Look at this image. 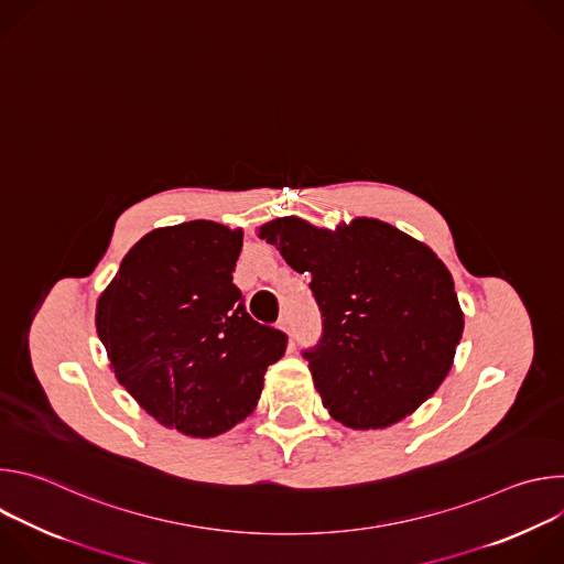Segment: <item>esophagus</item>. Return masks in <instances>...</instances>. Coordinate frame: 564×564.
I'll use <instances>...</instances> for the list:
<instances>
[{"mask_svg":"<svg viewBox=\"0 0 564 564\" xmlns=\"http://www.w3.org/2000/svg\"><path fill=\"white\" fill-rule=\"evenodd\" d=\"M281 328H283L285 333H290V335H292L294 324H292V316H290V314H283V316H281Z\"/></svg>","mask_w":564,"mask_h":564,"instance_id":"34e87169","label":"esophagus"}]
</instances>
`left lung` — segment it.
Segmentation results:
<instances>
[{
  "mask_svg": "<svg viewBox=\"0 0 564 564\" xmlns=\"http://www.w3.org/2000/svg\"><path fill=\"white\" fill-rule=\"evenodd\" d=\"M259 236L312 276L321 337L301 355L337 422L383 429L440 388L464 316L451 272L424 243L375 218L328 231L290 216Z\"/></svg>",
  "mask_w": 564,
  "mask_h": 564,
  "instance_id": "obj_1",
  "label": "left lung"
}]
</instances>
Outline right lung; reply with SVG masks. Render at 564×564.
<instances>
[{
    "label": "right lung",
    "mask_w": 564,
    "mask_h": 564,
    "mask_svg": "<svg viewBox=\"0 0 564 564\" xmlns=\"http://www.w3.org/2000/svg\"><path fill=\"white\" fill-rule=\"evenodd\" d=\"M243 231L189 220L142 236L98 301L118 381L160 424L214 437L246 420L288 335L248 314L231 281Z\"/></svg>",
    "instance_id": "obj_1"
}]
</instances>
